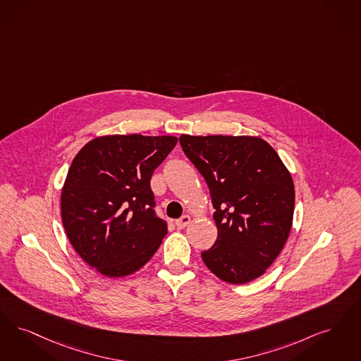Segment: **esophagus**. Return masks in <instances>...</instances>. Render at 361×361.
I'll list each match as a JSON object with an SVG mask.
<instances>
[{"label": "esophagus", "mask_w": 361, "mask_h": 361, "mask_svg": "<svg viewBox=\"0 0 361 361\" xmlns=\"http://www.w3.org/2000/svg\"><path fill=\"white\" fill-rule=\"evenodd\" d=\"M189 223H190V216L189 215H184V216L180 217L178 220H176V226H177L178 230L185 228Z\"/></svg>", "instance_id": "esophagus-1"}]
</instances>
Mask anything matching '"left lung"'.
Masks as SVG:
<instances>
[{"instance_id": "left-lung-1", "label": "left lung", "mask_w": 361, "mask_h": 361, "mask_svg": "<svg viewBox=\"0 0 361 361\" xmlns=\"http://www.w3.org/2000/svg\"><path fill=\"white\" fill-rule=\"evenodd\" d=\"M209 188L217 239L202 252L224 282L243 285L264 274L288 240L294 183L274 149L251 135L180 137Z\"/></svg>"}]
</instances>
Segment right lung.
I'll use <instances>...</instances> for the list:
<instances>
[{"label":"right lung","mask_w":361,"mask_h":361,"mask_svg":"<svg viewBox=\"0 0 361 361\" xmlns=\"http://www.w3.org/2000/svg\"><path fill=\"white\" fill-rule=\"evenodd\" d=\"M177 144L172 135H103L75 156L61 189V220L75 251L110 278L140 270L168 233L150 178Z\"/></svg>","instance_id":"right-lung-1"}]
</instances>
